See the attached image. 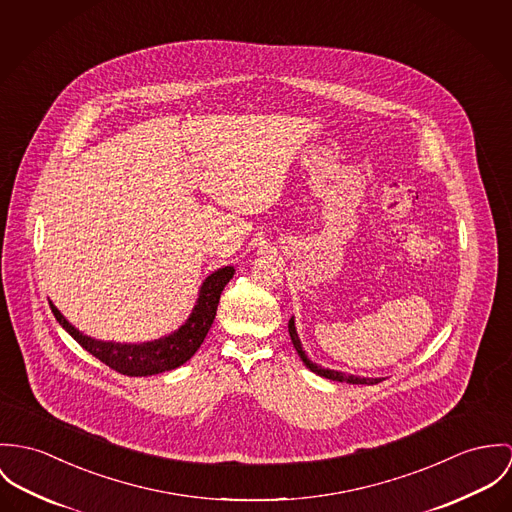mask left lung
<instances>
[{
    "instance_id": "obj_1",
    "label": "left lung",
    "mask_w": 512,
    "mask_h": 512,
    "mask_svg": "<svg viewBox=\"0 0 512 512\" xmlns=\"http://www.w3.org/2000/svg\"><path fill=\"white\" fill-rule=\"evenodd\" d=\"M288 334H290V340H292V343H294V349L298 351V355H300L302 363H304V365H306V367H308L312 373H316V375H320V377H326V379H330V381L351 383V385H377V383H381V379H367V377L345 375V373H341V371H334V369H324L322 365H318V363L310 361V359H308V355H306V353H304V349H302V343H300L298 334H296L294 318H290V320H288Z\"/></svg>"
}]
</instances>
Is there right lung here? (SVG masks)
<instances>
[{
	"label": "right lung",
	"instance_id": "1",
	"mask_svg": "<svg viewBox=\"0 0 512 512\" xmlns=\"http://www.w3.org/2000/svg\"><path fill=\"white\" fill-rule=\"evenodd\" d=\"M233 273H235L233 267H222L216 273H212L200 286L198 300L188 320L169 336L155 341H145V343H114V341L88 338L82 332H78L60 314V310L53 302L49 304L58 324L96 359H100L102 363H106L110 369H114L121 375L147 377V375H157V373H165L180 367L198 351L208 330L214 324L222 290L233 277Z\"/></svg>",
	"mask_w": 512,
	"mask_h": 512
}]
</instances>
